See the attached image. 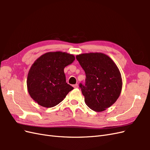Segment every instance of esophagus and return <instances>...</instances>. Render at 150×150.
<instances>
[{"mask_svg": "<svg viewBox=\"0 0 150 150\" xmlns=\"http://www.w3.org/2000/svg\"><path fill=\"white\" fill-rule=\"evenodd\" d=\"M73 87H74V88H78L79 85H78V84H74V85L73 86Z\"/></svg>", "mask_w": 150, "mask_h": 150, "instance_id": "obj_1", "label": "esophagus"}]
</instances>
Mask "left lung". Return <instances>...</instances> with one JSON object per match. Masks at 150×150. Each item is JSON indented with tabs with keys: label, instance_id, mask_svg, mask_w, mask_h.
Here are the masks:
<instances>
[{
	"label": "left lung",
	"instance_id": "1",
	"mask_svg": "<svg viewBox=\"0 0 150 150\" xmlns=\"http://www.w3.org/2000/svg\"><path fill=\"white\" fill-rule=\"evenodd\" d=\"M86 73V83L79 84L86 105L96 112L106 110L121 93L122 78L116 64L101 52L81 54L76 56Z\"/></svg>",
	"mask_w": 150,
	"mask_h": 150
}]
</instances>
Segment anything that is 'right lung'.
Here are the masks:
<instances>
[{
  "mask_svg": "<svg viewBox=\"0 0 150 150\" xmlns=\"http://www.w3.org/2000/svg\"><path fill=\"white\" fill-rule=\"evenodd\" d=\"M75 59L73 54L49 52L37 59L31 66L27 79L30 97L45 108L56 106L73 87L66 81L64 67Z\"/></svg>",
  "mask_w": 150,
  "mask_h": 150,
  "instance_id": "add662e5",
  "label": "right lung"
}]
</instances>
